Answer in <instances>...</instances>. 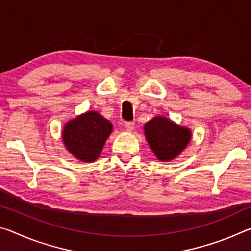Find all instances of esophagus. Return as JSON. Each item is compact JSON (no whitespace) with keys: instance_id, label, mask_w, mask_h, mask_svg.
Returning a JSON list of instances; mask_svg holds the SVG:
<instances>
[{"instance_id":"obj_1","label":"esophagus","mask_w":251,"mask_h":251,"mask_svg":"<svg viewBox=\"0 0 251 251\" xmlns=\"http://www.w3.org/2000/svg\"><path fill=\"white\" fill-rule=\"evenodd\" d=\"M124 127L128 130H133L134 129V123L133 122H125Z\"/></svg>"}]
</instances>
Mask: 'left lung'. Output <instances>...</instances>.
Wrapping results in <instances>:
<instances>
[{
  "label": "left lung",
  "mask_w": 251,
  "mask_h": 251,
  "mask_svg": "<svg viewBox=\"0 0 251 251\" xmlns=\"http://www.w3.org/2000/svg\"><path fill=\"white\" fill-rule=\"evenodd\" d=\"M152 152L161 161H171L180 154L192 139V131L163 116H156L144 126Z\"/></svg>",
  "instance_id": "left-lung-1"
}]
</instances>
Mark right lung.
I'll use <instances>...</instances> for the list:
<instances>
[{"label": "right lung", "instance_id": "1", "mask_svg": "<svg viewBox=\"0 0 251 251\" xmlns=\"http://www.w3.org/2000/svg\"><path fill=\"white\" fill-rule=\"evenodd\" d=\"M113 130L110 122L95 110L69 121L63 129V143L75 158L91 163L99 158Z\"/></svg>", "mask_w": 251, "mask_h": 251}]
</instances>
